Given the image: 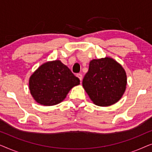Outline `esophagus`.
<instances>
[{
	"label": "esophagus",
	"instance_id": "1",
	"mask_svg": "<svg viewBox=\"0 0 152 152\" xmlns=\"http://www.w3.org/2000/svg\"><path fill=\"white\" fill-rule=\"evenodd\" d=\"M77 77L80 79V80L81 81V82H82V75L80 74V73H79V74L77 75Z\"/></svg>",
	"mask_w": 152,
	"mask_h": 152
}]
</instances>
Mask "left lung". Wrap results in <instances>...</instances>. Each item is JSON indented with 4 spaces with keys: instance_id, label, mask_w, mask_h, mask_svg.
I'll list each match as a JSON object with an SVG mask.
<instances>
[{
    "instance_id": "obj_1",
    "label": "left lung",
    "mask_w": 152,
    "mask_h": 152,
    "mask_svg": "<svg viewBox=\"0 0 152 152\" xmlns=\"http://www.w3.org/2000/svg\"><path fill=\"white\" fill-rule=\"evenodd\" d=\"M82 85L93 102L108 107L120 100L126 86L125 70L110 57L93 59Z\"/></svg>"
}]
</instances>
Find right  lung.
Segmentation results:
<instances>
[{"label":"right lung","instance_id":"1","mask_svg":"<svg viewBox=\"0 0 152 152\" xmlns=\"http://www.w3.org/2000/svg\"><path fill=\"white\" fill-rule=\"evenodd\" d=\"M80 80L59 60L39 66L29 80V88L35 101L41 105L53 106L61 102L72 87Z\"/></svg>","mask_w":152,"mask_h":152}]
</instances>
